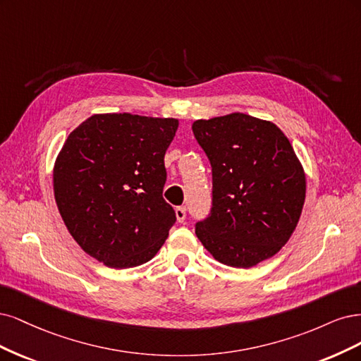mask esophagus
<instances>
[{
  "instance_id": "obj_1",
  "label": "esophagus",
  "mask_w": 361,
  "mask_h": 361,
  "mask_svg": "<svg viewBox=\"0 0 361 361\" xmlns=\"http://www.w3.org/2000/svg\"><path fill=\"white\" fill-rule=\"evenodd\" d=\"M176 216H177V220L181 224L185 220V208L184 207H177L176 208Z\"/></svg>"
}]
</instances>
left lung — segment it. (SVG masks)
<instances>
[{
	"label": "left lung",
	"mask_w": 361,
	"mask_h": 361,
	"mask_svg": "<svg viewBox=\"0 0 361 361\" xmlns=\"http://www.w3.org/2000/svg\"><path fill=\"white\" fill-rule=\"evenodd\" d=\"M192 130L213 171V207L196 237L213 258L249 269L281 250L298 224L306 173L271 121L246 114L196 120Z\"/></svg>",
	"instance_id": "left-lung-1"
}]
</instances>
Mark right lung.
Listing matches in <instances>:
<instances>
[{"instance_id":"1","label":"right lung","mask_w":361,"mask_h":361,"mask_svg":"<svg viewBox=\"0 0 361 361\" xmlns=\"http://www.w3.org/2000/svg\"><path fill=\"white\" fill-rule=\"evenodd\" d=\"M177 118L96 114L67 136L54 165V195L80 249L111 269L148 262L176 212L164 200L165 153Z\"/></svg>"}]
</instances>
